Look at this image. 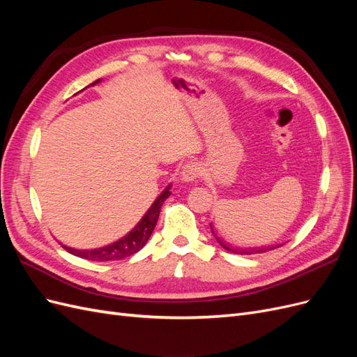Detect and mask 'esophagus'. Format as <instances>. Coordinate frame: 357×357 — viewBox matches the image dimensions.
Segmentation results:
<instances>
[{
	"label": "esophagus",
	"mask_w": 357,
	"mask_h": 357,
	"mask_svg": "<svg viewBox=\"0 0 357 357\" xmlns=\"http://www.w3.org/2000/svg\"><path fill=\"white\" fill-rule=\"evenodd\" d=\"M199 174H201V168L197 162H188V164L181 169V180L186 183L195 181L199 177Z\"/></svg>",
	"instance_id": "esophagus-1"
}]
</instances>
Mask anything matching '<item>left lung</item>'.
Returning <instances> with one entry per match:
<instances>
[{"instance_id": "8db88e82", "label": "left lung", "mask_w": 357, "mask_h": 357, "mask_svg": "<svg viewBox=\"0 0 357 357\" xmlns=\"http://www.w3.org/2000/svg\"><path fill=\"white\" fill-rule=\"evenodd\" d=\"M210 228H211V232H213V235H214V238L218 240V243L225 248V250H228V252L235 253V255H256V253H265V252H269V250H274V248H277V247H280V245H283V244L262 245V247H238V245H232V244H228L225 240L219 238V236L215 235L211 223H210Z\"/></svg>"}]
</instances>
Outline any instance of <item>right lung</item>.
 Here are the masks:
<instances>
[{
  "label": "right lung",
  "mask_w": 357,
  "mask_h": 357,
  "mask_svg": "<svg viewBox=\"0 0 357 357\" xmlns=\"http://www.w3.org/2000/svg\"><path fill=\"white\" fill-rule=\"evenodd\" d=\"M100 80L93 82L92 84L100 83ZM171 185H168L164 192L155 199V202L150 205V208L146 211V214L142 218L134 228L129 231L125 236H122L121 240H117L112 244H107L104 247H98V248H73L68 247L66 244H62V247L66 248L67 252H70L71 255L82 257V259H88V261H96V262H107V261H121V259H125L128 256H131L134 253H137L138 250L146 245L147 240L152 235L156 222L159 219V213H160V207L164 201L171 195Z\"/></svg>",
  "instance_id": "1"
}]
</instances>
